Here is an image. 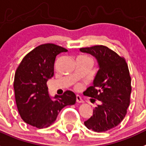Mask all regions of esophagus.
I'll return each instance as SVG.
<instances>
[{"label":"esophagus","instance_id":"34e87169","mask_svg":"<svg viewBox=\"0 0 146 146\" xmlns=\"http://www.w3.org/2000/svg\"><path fill=\"white\" fill-rule=\"evenodd\" d=\"M76 101H77L78 103H84V100L82 99L81 97L80 96H78V95L76 96Z\"/></svg>","mask_w":146,"mask_h":146}]
</instances>
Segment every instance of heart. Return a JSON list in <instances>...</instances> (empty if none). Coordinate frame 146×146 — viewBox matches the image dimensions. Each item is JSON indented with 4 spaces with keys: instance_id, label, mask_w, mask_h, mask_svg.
<instances>
[{
    "instance_id": "1",
    "label": "heart",
    "mask_w": 146,
    "mask_h": 146,
    "mask_svg": "<svg viewBox=\"0 0 146 146\" xmlns=\"http://www.w3.org/2000/svg\"><path fill=\"white\" fill-rule=\"evenodd\" d=\"M80 57H85V58H89V57H87V56H80ZM81 87H82V84H76L75 88H76V89H77V90H79V89H80V88H81Z\"/></svg>"
}]
</instances>
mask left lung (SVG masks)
<instances>
[{"mask_svg":"<svg viewBox=\"0 0 146 146\" xmlns=\"http://www.w3.org/2000/svg\"><path fill=\"white\" fill-rule=\"evenodd\" d=\"M80 50L95 56L99 66L93 86L84 92L97 99L99 104L84 125L96 132H104L119 125L127 113L131 93L128 66L124 57L104 45L81 48Z\"/></svg>","mask_w":146,"mask_h":146,"instance_id":"left-lung-1","label":"left lung"}]
</instances>
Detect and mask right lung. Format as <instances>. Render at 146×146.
<instances>
[{"label":"right lung","instance_id":"1","mask_svg":"<svg viewBox=\"0 0 146 146\" xmlns=\"http://www.w3.org/2000/svg\"><path fill=\"white\" fill-rule=\"evenodd\" d=\"M68 50L48 43L29 52L17 68L14 78L16 105L23 121L37 128L49 127L67 105L75 104V94L67 90L62 96H49L47 81L54 76L56 56Z\"/></svg>","mask_w":146,"mask_h":146}]
</instances>
